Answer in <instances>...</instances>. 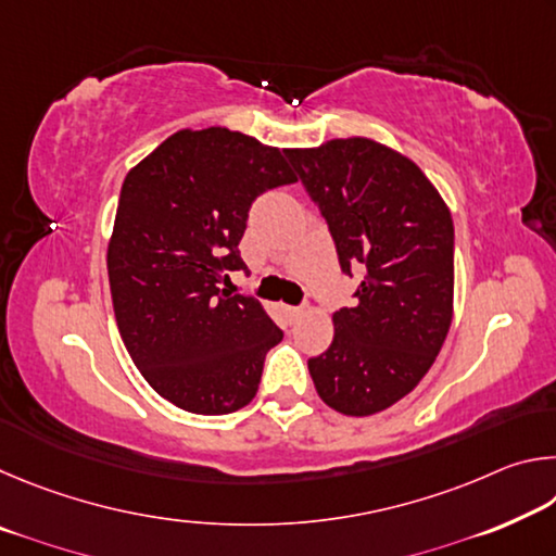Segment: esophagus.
Instances as JSON below:
<instances>
[{"instance_id": "34e87169", "label": "esophagus", "mask_w": 556, "mask_h": 556, "mask_svg": "<svg viewBox=\"0 0 556 556\" xmlns=\"http://www.w3.org/2000/svg\"><path fill=\"white\" fill-rule=\"evenodd\" d=\"M304 312H306V306H289V316H291V321H296L299 316H304Z\"/></svg>"}]
</instances>
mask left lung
<instances>
[{
    "mask_svg": "<svg viewBox=\"0 0 556 556\" xmlns=\"http://www.w3.org/2000/svg\"><path fill=\"white\" fill-rule=\"evenodd\" d=\"M326 218L355 304L333 314V343L308 357L318 397L348 417L417 388L454 314V220L421 168L365 137L287 149Z\"/></svg>",
    "mask_w": 556,
    "mask_h": 556,
    "instance_id": "obj_1",
    "label": "left lung"
}]
</instances>
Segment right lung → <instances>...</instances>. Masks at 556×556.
I'll list each match as a JSON object with an SVG mask.
<instances>
[{"mask_svg":"<svg viewBox=\"0 0 556 556\" xmlns=\"http://www.w3.org/2000/svg\"><path fill=\"white\" fill-rule=\"evenodd\" d=\"M285 152L225 127L181 129L127 174L108 248L112 306L144 380L176 407L230 414L257 394L281 341L257 299L220 289L248 271L250 205L294 184Z\"/></svg>","mask_w":556,"mask_h":556,"instance_id":"right-lung-1","label":"right lung"}]
</instances>
